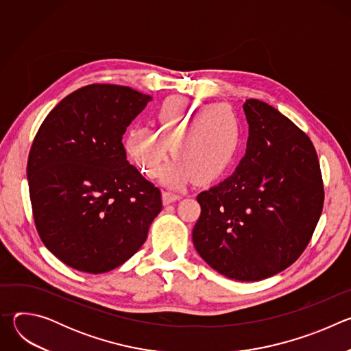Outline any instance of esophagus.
Here are the masks:
<instances>
[{
  "mask_svg": "<svg viewBox=\"0 0 351 351\" xmlns=\"http://www.w3.org/2000/svg\"><path fill=\"white\" fill-rule=\"evenodd\" d=\"M180 198H182V195H180V194H176V193H172V191H164V193H162L164 204L175 203V202H178V199H180Z\"/></svg>",
  "mask_w": 351,
  "mask_h": 351,
  "instance_id": "1",
  "label": "esophagus"
}]
</instances>
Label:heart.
I'll use <instances>...</instances> for the list:
<instances>
[{"label":"heart","instance_id":"1","mask_svg":"<svg viewBox=\"0 0 351 351\" xmlns=\"http://www.w3.org/2000/svg\"><path fill=\"white\" fill-rule=\"evenodd\" d=\"M240 141V119L229 107L171 98L158 108L154 130L140 126L126 133L125 149L143 173L156 178L173 147L178 161L167 171L165 180L182 184L191 176L197 180L221 176L234 161Z\"/></svg>","mask_w":351,"mask_h":351}]
</instances>
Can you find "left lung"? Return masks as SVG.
<instances>
[{"instance_id":"8db88e82","label":"left lung","mask_w":351,"mask_h":351,"mask_svg":"<svg viewBox=\"0 0 351 351\" xmlns=\"http://www.w3.org/2000/svg\"><path fill=\"white\" fill-rule=\"evenodd\" d=\"M247 152L233 175L197 195V253L241 282L290 267L308 245L324 208V182L310 137L260 99H245Z\"/></svg>"}]
</instances>
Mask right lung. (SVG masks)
<instances>
[{
    "mask_svg": "<svg viewBox=\"0 0 351 351\" xmlns=\"http://www.w3.org/2000/svg\"><path fill=\"white\" fill-rule=\"evenodd\" d=\"M152 97L88 84L41 123L27 160L34 225L68 267L103 274L128 261L162 210L161 190L128 162L122 136Z\"/></svg>",
    "mask_w": 351,
    "mask_h": 351,
    "instance_id": "add662e5",
    "label": "right lung"
}]
</instances>
